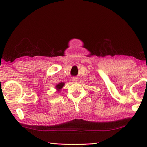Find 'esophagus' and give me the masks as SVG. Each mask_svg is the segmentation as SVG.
<instances>
[{
    "label": "esophagus",
    "instance_id": "34e87169",
    "mask_svg": "<svg viewBox=\"0 0 147 147\" xmlns=\"http://www.w3.org/2000/svg\"><path fill=\"white\" fill-rule=\"evenodd\" d=\"M78 80V78L77 77H72V81L74 82H77Z\"/></svg>",
    "mask_w": 147,
    "mask_h": 147
}]
</instances>
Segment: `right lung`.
Instances as JSON below:
<instances>
[{
  "label": "right lung",
  "instance_id": "obj_1",
  "mask_svg": "<svg viewBox=\"0 0 147 147\" xmlns=\"http://www.w3.org/2000/svg\"><path fill=\"white\" fill-rule=\"evenodd\" d=\"M64 85V83H59L58 84H57L56 85V88H57V89H61L63 87V86Z\"/></svg>",
  "mask_w": 147,
  "mask_h": 147
}]
</instances>
